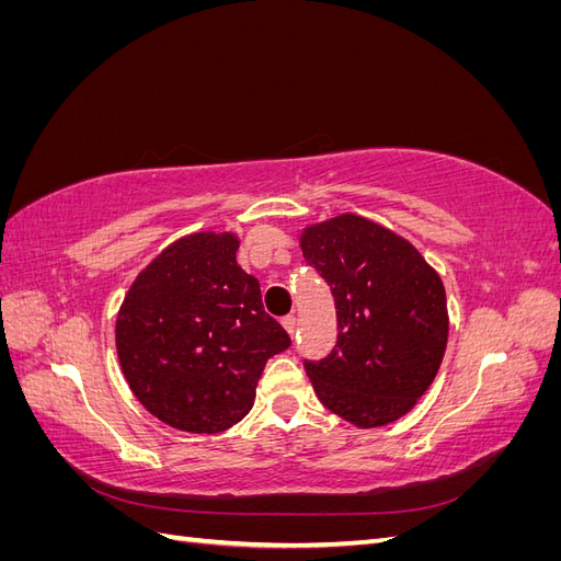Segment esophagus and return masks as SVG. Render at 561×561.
I'll use <instances>...</instances> for the list:
<instances>
[{"mask_svg":"<svg viewBox=\"0 0 561 561\" xmlns=\"http://www.w3.org/2000/svg\"><path fill=\"white\" fill-rule=\"evenodd\" d=\"M283 328H285L287 334L293 336L295 330H297V318H295V316H285V318H283Z\"/></svg>","mask_w":561,"mask_h":561,"instance_id":"34e87169","label":"esophagus"}]
</instances>
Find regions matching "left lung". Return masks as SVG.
Wrapping results in <instances>:
<instances>
[{
	"label": "left lung",
	"mask_w": 561,
	"mask_h": 561,
	"mask_svg": "<svg viewBox=\"0 0 561 561\" xmlns=\"http://www.w3.org/2000/svg\"><path fill=\"white\" fill-rule=\"evenodd\" d=\"M299 248L336 307L334 351L304 363L316 396L353 426H388L426 393L443 363V278L410 241L355 213L304 227Z\"/></svg>",
	"instance_id": "left-lung-1"
}]
</instances>
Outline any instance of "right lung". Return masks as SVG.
<instances>
[{"mask_svg":"<svg viewBox=\"0 0 561 561\" xmlns=\"http://www.w3.org/2000/svg\"><path fill=\"white\" fill-rule=\"evenodd\" d=\"M233 231L163 248L118 307L114 342L133 396L165 426L222 433L254 402L266 360L290 336L264 313L260 283L236 262Z\"/></svg>","mask_w":561,"mask_h":561,"instance_id":"right-lung-1","label":"right lung"}]
</instances>
